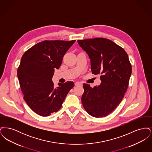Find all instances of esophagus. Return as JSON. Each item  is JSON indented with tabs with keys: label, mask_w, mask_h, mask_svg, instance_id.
<instances>
[{
	"label": "esophagus",
	"mask_w": 152,
	"mask_h": 152,
	"mask_svg": "<svg viewBox=\"0 0 152 152\" xmlns=\"http://www.w3.org/2000/svg\"><path fill=\"white\" fill-rule=\"evenodd\" d=\"M81 84L79 83V82H76L75 83V86H81Z\"/></svg>",
	"instance_id": "obj_1"
}]
</instances>
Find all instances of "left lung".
I'll use <instances>...</instances> for the list:
<instances>
[{
  "mask_svg": "<svg viewBox=\"0 0 152 152\" xmlns=\"http://www.w3.org/2000/svg\"><path fill=\"white\" fill-rule=\"evenodd\" d=\"M77 42L91 59L92 73L100 74L101 81L100 86L94 88L83 84L84 108L94 117L108 116L120 104L128 89L132 73L128 55L108 39L96 37Z\"/></svg>",
  "mask_w": 152,
  "mask_h": 152,
  "instance_id": "obj_1",
  "label": "left lung"
}]
</instances>
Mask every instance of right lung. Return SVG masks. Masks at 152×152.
I'll return each mask as SVG.
<instances>
[{"label":"right lung","mask_w":152,"mask_h":152,"mask_svg":"<svg viewBox=\"0 0 152 152\" xmlns=\"http://www.w3.org/2000/svg\"><path fill=\"white\" fill-rule=\"evenodd\" d=\"M75 41L44 40L23 55L17 75L23 99L36 114L45 117L58 112L74 87L73 81H67L55 88L52 78Z\"/></svg>","instance_id":"1"}]
</instances>
